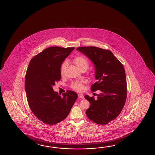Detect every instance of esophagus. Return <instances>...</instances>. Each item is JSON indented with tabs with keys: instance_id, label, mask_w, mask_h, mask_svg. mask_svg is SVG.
Segmentation results:
<instances>
[{
	"instance_id": "34e87169",
	"label": "esophagus",
	"mask_w": 155,
	"mask_h": 155,
	"mask_svg": "<svg viewBox=\"0 0 155 155\" xmlns=\"http://www.w3.org/2000/svg\"><path fill=\"white\" fill-rule=\"evenodd\" d=\"M78 98H81V99H84V95L83 94H79L78 95Z\"/></svg>"
}]
</instances>
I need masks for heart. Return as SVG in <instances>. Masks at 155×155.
I'll return each instance as SVG.
<instances>
[{"label": "heart", "instance_id": "1", "mask_svg": "<svg viewBox=\"0 0 155 155\" xmlns=\"http://www.w3.org/2000/svg\"><path fill=\"white\" fill-rule=\"evenodd\" d=\"M73 61L81 70H87L89 66L88 61L85 57L83 56H77L73 59ZM67 66V61H65L62 63L61 68V74L62 76H63L64 73V71L66 68ZM84 81L83 80L76 81L72 83L71 87L75 91L81 92L84 89Z\"/></svg>", "mask_w": 155, "mask_h": 155}]
</instances>
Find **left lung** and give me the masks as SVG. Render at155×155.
I'll return each instance as SVG.
<instances>
[{
  "instance_id": "left-lung-1",
  "label": "left lung",
  "mask_w": 155,
  "mask_h": 155,
  "mask_svg": "<svg viewBox=\"0 0 155 155\" xmlns=\"http://www.w3.org/2000/svg\"><path fill=\"white\" fill-rule=\"evenodd\" d=\"M82 52L94 64L95 79L91 90L100 91L94 97L85 95L91 104L86 110L89 119L95 123L105 125L119 116L127 96V79L123 65L110 51L95 46L79 47Z\"/></svg>"
}]
</instances>
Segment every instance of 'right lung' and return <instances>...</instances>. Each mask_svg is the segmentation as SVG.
<instances>
[{
  "label": "right lung",
  "mask_w": 155,
  "mask_h": 155,
  "mask_svg": "<svg viewBox=\"0 0 155 155\" xmlns=\"http://www.w3.org/2000/svg\"><path fill=\"white\" fill-rule=\"evenodd\" d=\"M74 48H47L32 58L26 71L25 88L28 106L35 117L48 125L65 119L78 97L72 91L61 96L52 88L60 81L62 63Z\"/></svg>",
  "instance_id": "obj_1"
}]
</instances>
